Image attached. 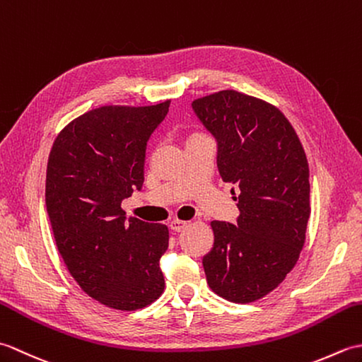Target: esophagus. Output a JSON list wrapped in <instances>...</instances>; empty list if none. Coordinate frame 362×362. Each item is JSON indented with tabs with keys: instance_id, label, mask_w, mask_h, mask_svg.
I'll list each match as a JSON object with an SVG mask.
<instances>
[{
	"instance_id": "34e87169",
	"label": "esophagus",
	"mask_w": 362,
	"mask_h": 362,
	"mask_svg": "<svg viewBox=\"0 0 362 362\" xmlns=\"http://www.w3.org/2000/svg\"><path fill=\"white\" fill-rule=\"evenodd\" d=\"M187 226H188V222L180 221V219H173L171 224H169V227H171V230H174V232H182V230Z\"/></svg>"
}]
</instances>
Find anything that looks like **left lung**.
<instances>
[{
  "label": "left lung",
  "instance_id": "left-lung-1",
  "mask_svg": "<svg viewBox=\"0 0 362 362\" xmlns=\"http://www.w3.org/2000/svg\"><path fill=\"white\" fill-rule=\"evenodd\" d=\"M191 105L216 138L222 180L240 188L236 226L211 222L214 244L202 259L206 283L230 302H255L279 286L302 252L311 213L308 160L272 104L222 90Z\"/></svg>",
  "mask_w": 362,
  "mask_h": 362
}]
</instances>
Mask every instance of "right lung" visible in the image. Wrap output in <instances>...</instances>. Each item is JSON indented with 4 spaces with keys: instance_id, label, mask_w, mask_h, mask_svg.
Masks as SVG:
<instances>
[{
    "instance_id": "obj_1",
    "label": "right lung",
    "mask_w": 362,
    "mask_h": 362,
    "mask_svg": "<svg viewBox=\"0 0 362 362\" xmlns=\"http://www.w3.org/2000/svg\"><path fill=\"white\" fill-rule=\"evenodd\" d=\"M169 103L90 110L49 152L45 201L59 253L79 286L109 308H144L165 289L168 227L126 219L121 202L143 187L146 146Z\"/></svg>"
}]
</instances>
